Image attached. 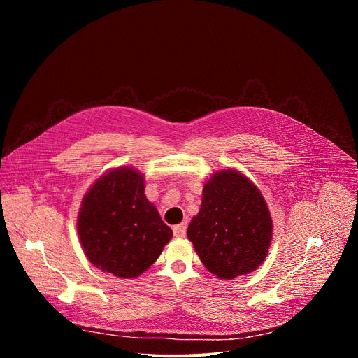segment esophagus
<instances>
[{
    "instance_id": "34e87169",
    "label": "esophagus",
    "mask_w": 358,
    "mask_h": 358,
    "mask_svg": "<svg viewBox=\"0 0 358 358\" xmlns=\"http://www.w3.org/2000/svg\"><path fill=\"white\" fill-rule=\"evenodd\" d=\"M173 232H174V236L176 238H184L185 236V232H187V224L182 222L180 225H176L173 228Z\"/></svg>"
}]
</instances>
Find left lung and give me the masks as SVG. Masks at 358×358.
Returning a JSON list of instances; mask_svg holds the SVG:
<instances>
[{"label": "left lung", "mask_w": 358, "mask_h": 358, "mask_svg": "<svg viewBox=\"0 0 358 358\" xmlns=\"http://www.w3.org/2000/svg\"><path fill=\"white\" fill-rule=\"evenodd\" d=\"M187 236L211 273L234 279L266 258L272 218L259 189L238 171L224 170L203 185L201 210Z\"/></svg>", "instance_id": "left-lung-1"}]
</instances>
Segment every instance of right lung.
I'll return each mask as SVG.
<instances>
[{"label": "right lung", "mask_w": 358, "mask_h": 358, "mask_svg": "<svg viewBox=\"0 0 358 358\" xmlns=\"http://www.w3.org/2000/svg\"><path fill=\"white\" fill-rule=\"evenodd\" d=\"M87 259L103 272L136 278L157 261L173 236L144 195V178L130 167L100 177L87 191L78 215Z\"/></svg>", "instance_id": "1"}]
</instances>
